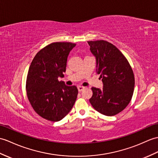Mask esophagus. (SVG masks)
<instances>
[{"mask_svg":"<svg viewBox=\"0 0 158 158\" xmlns=\"http://www.w3.org/2000/svg\"><path fill=\"white\" fill-rule=\"evenodd\" d=\"M77 89H78V91H79V92H81V91H82L84 89H85V87H83V86H78L77 87Z\"/></svg>","mask_w":158,"mask_h":158,"instance_id":"esophagus-1","label":"esophagus"}]
</instances>
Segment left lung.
I'll use <instances>...</instances> for the list:
<instances>
[{"instance_id": "obj_1", "label": "left lung", "mask_w": 158, "mask_h": 158, "mask_svg": "<svg viewBox=\"0 0 158 158\" xmlns=\"http://www.w3.org/2000/svg\"><path fill=\"white\" fill-rule=\"evenodd\" d=\"M90 50L96 59V72L100 75L103 89L91 87V104L106 116L122 112L133 96L135 77L133 69L123 53L105 40L88 41Z\"/></svg>"}]
</instances>
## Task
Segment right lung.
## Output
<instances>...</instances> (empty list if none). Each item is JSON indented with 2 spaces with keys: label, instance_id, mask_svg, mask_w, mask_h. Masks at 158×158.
<instances>
[{
  "label": "right lung",
  "instance_id": "obj_1",
  "mask_svg": "<svg viewBox=\"0 0 158 158\" xmlns=\"http://www.w3.org/2000/svg\"><path fill=\"white\" fill-rule=\"evenodd\" d=\"M76 46L54 42L36 54L27 76L26 92L33 109L42 118L57 122L71 111L78 94L76 86L58 80L66 71L67 57Z\"/></svg>",
  "mask_w": 158,
  "mask_h": 158
}]
</instances>
